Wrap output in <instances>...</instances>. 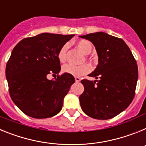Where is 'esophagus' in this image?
Here are the masks:
<instances>
[{
    "instance_id": "34e87169",
    "label": "esophagus",
    "mask_w": 146,
    "mask_h": 146,
    "mask_svg": "<svg viewBox=\"0 0 146 146\" xmlns=\"http://www.w3.org/2000/svg\"><path fill=\"white\" fill-rule=\"evenodd\" d=\"M74 79H75L76 82H80V78L78 77H74Z\"/></svg>"
}]
</instances>
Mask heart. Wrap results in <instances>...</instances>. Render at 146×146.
<instances>
[{
    "instance_id": "b5f03b06",
    "label": "heart",
    "mask_w": 146,
    "mask_h": 146,
    "mask_svg": "<svg viewBox=\"0 0 146 146\" xmlns=\"http://www.w3.org/2000/svg\"><path fill=\"white\" fill-rule=\"evenodd\" d=\"M77 48L85 55H88L93 50V45L91 42L86 39H80L76 43ZM68 50V44H64L61 47L58 53V58L60 62L64 63L66 58V52ZM62 72L66 74H71L76 77H81L86 75L91 72V66L88 64H83L79 66L72 65V64H66L62 68Z\"/></svg>"
}]
</instances>
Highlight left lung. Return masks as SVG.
<instances>
[{
    "instance_id": "left-lung-1",
    "label": "left lung",
    "mask_w": 146,
    "mask_h": 146,
    "mask_svg": "<svg viewBox=\"0 0 146 146\" xmlns=\"http://www.w3.org/2000/svg\"><path fill=\"white\" fill-rule=\"evenodd\" d=\"M80 37L94 44L99 56L96 69L89 74L96 80L81 81L84 86L79 97L81 108L93 118L110 119L126 109L135 97L138 78L136 60L118 37L103 32Z\"/></svg>"
}]
</instances>
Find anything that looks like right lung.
<instances>
[{
	"mask_svg": "<svg viewBox=\"0 0 146 146\" xmlns=\"http://www.w3.org/2000/svg\"><path fill=\"white\" fill-rule=\"evenodd\" d=\"M74 36L41 33L23 38L13 49L6 66L9 91L14 103L28 116L50 118L61 110L75 80L66 73L59 75L58 53ZM50 74H57L55 81L47 79Z\"/></svg>",
	"mask_w": 146,
	"mask_h": 146,
	"instance_id": "add662e5",
	"label": "right lung"
}]
</instances>
